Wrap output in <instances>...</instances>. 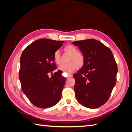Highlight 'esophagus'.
Wrapping results in <instances>:
<instances>
[{
  "label": "esophagus",
  "mask_w": 132,
  "mask_h": 132,
  "mask_svg": "<svg viewBox=\"0 0 132 132\" xmlns=\"http://www.w3.org/2000/svg\"><path fill=\"white\" fill-rule=\"evenodd\" d=\"M73 77V75H72V74H68V76H67V79H68V78H71V77Z\"/></svg>",
  "instance_id": "1"
}]
</instances>
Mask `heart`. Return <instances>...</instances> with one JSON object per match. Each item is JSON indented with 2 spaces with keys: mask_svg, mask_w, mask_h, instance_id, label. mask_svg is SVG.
Returning <instances> with one entry per match:
<instances>
[{
  "mask_svg": "<svg viewBox=\"0 0 132 132\" xmlns=\"http://www.w3.org/2000/svg\"><path fill=\"white\" fill-rule=\"evenodd\" d=\"M64 54L70 55L67 59L68 63L63 64L59 67L65 73H71L77 68H81L85 63V57L81 52H78V49L75 46L69 45L65 46L64 48ZM54 61L58 65H61L63 62V58L60 52L57 50L54 52L53 55Z\"/></svg>",
  "mask_w": 132,
  "mask_h": 132,
  "instance_id": "1",
  "label": "heart"
}]
</instances>
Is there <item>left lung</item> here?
I'll return each mask as SVG.
<instances>
[{
    "label": "left lung",
    "instance_id": "left-lung-1",
    "mask_svg": "<svg viewBox=\"0 0 132 132\" xmlns=\"http://www.w3.org/2000/svg\"><path fill=\"white\" fill-rule=\"evenodd\" d=\"M73 43L85 57L84 64L73 75L76 98L84 107L96 109L108 101L116 83V62L109 48L96 39Z\"/></svg>",
    "mask_w": 132,
    "mask_h": 132
}]
</instances>
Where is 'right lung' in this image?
<instances>
[{
	"mask_svg": "<svg viewBox=\"0 0 132 132\" xmlns=\"http://www.w3.org/2000/svg\"><path fill=\"white\" fill-rule=\"evenodd\" d=\"M63 42L39 39L28 46L21 54L19 77L22 90L37 107H51L61 98L65 82L63 71L58 70L51 78L48 74L57 69L53 55Z\"/></svg>",
	"mask_w": 132,
	"mask_h": 132,
	"instance_id": "1",
	"label": "right lung"
}]
</instances>
